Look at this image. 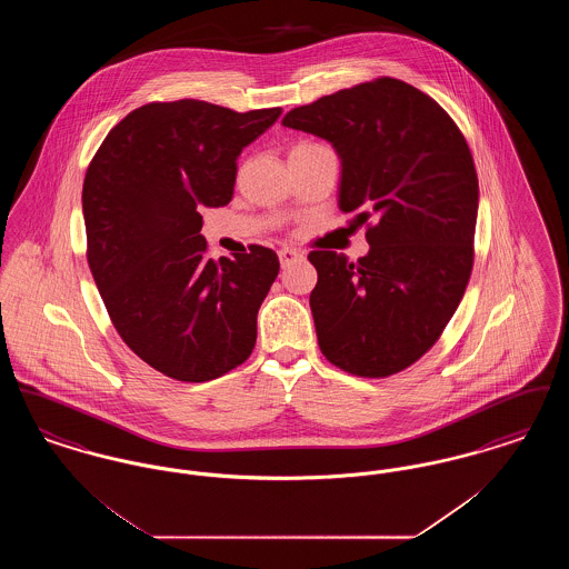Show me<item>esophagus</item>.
Masks as SVG:
<instances>
[{
    "label": "esophagus",
    "mask_w": 569,
    "mask_h": 569,
    "mask_svg": "<svg viewBox=\"0 0 569 569\" xmlns=\"http://www.w3.org/2000/svg\"><path fill=\"white\" fill-rule=\"evenodd\" d=\"M298 260H302V253L297 251V249H292V247H281V249H279V262H281L283 269L290 267V264H295Z\"/></svg>",
    "instance_id": "34e87169"
}]
</instances>
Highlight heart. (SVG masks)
Returning <instances> with one entry per match:
<instances>
[{"label":"heart","mask_w":569,"mask_h":569,"mask_svg":"<svg viewBox=\"0 0 569 569\" xmlns=\"http://www.w3.org/2000/svg\"><path fill=\"white\" fill-rule=\"evenodd\" d=\"M298 147H318V144H309V142H302V144H297L295 149H298Z\"/></svg>","instance_id":"obj_1"}]
</instances>
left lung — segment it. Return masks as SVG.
Here are the masks:
<instances>
[{
  "label": "left lung",
  "mask_w": 569,
  "mask_h": 569,
  "mask_svg": "<svg viewBox=\"0 0 569 569\" xmlns=\"http://www.w3.org/2000/svg\"><path fill=\"white\" fill-rule=\"evenodd\" d=\"M286 128L341 158L339 209L367 226L369 253L311 251L320 350L360 378H388L429 352L473 267L478 174L457 123L433 98L381 77L292 109Z\"/></svg>",
  "instance_id": "1"
}]
</instances>
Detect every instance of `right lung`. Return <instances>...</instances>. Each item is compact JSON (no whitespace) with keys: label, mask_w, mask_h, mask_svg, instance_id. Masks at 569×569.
I'll list each match as a JSON object with an SVG mask.
<instances>
[{"label":"right lung","mask_w":569,"mask_h":569,"mask_svg":"<svg viewBox=\"0 0 569 569\" xmlns=\"http://www.w3.org/2000/svg\"><path fill=\"white\" fill-rule=\"evenodd\" d=\"M279 114L151 102L110 130L87 168L89 269L126 346L168 378H219L256 346L279 258L262 244L209 258L198 209L232 200L241 151Z\"/></svg>","instance_id":"obj_1"}]
</instances>
